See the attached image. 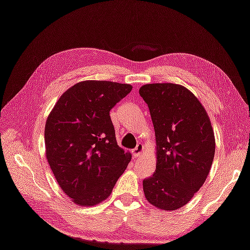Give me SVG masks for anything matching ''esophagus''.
<instances>
[{
  "label": "esophagus",
  "mask_w": 250,
  "mask_h": 250,
  "mask_svg": "<svg viewBox=\"0 0 250 250\" xmlns=\"http://www.w3.org/2000/svg\"><path fill=\"white\" fill-rule=\"evenodd\" d=\"M142 151H144V145L138 144L136 148L132 150V154H133L134 157H140Z\"/></svg>",
  "instance_id": "obj_1"
}]
</instances>
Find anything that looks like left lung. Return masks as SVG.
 I'll use <instances>...</instances> for the list:
<instances>
[{"instance_id":"obj_1","label":"left lung","mask_w":250,"mask_h":250,"mask_svg":"<svg viewBox=\"0 0 250 250\" xmlns=\"http://www.w3.org/2000/svg\"><path fill=\"white\" fill-rule=\"evenodd\" d=\"M156 134V171L144 180L148 203L177 210L187 205L210 171L215 133L204 105L186 86L175 83L142 85Z\"/></svg>"}]
</instances>
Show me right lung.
Returning a JSON list of instances; mask_svg holds the SVG:
<instances>
[{
  "instance_id": "add662e5",
  "label": "right lung",
  "mask_w": 250,
  "mask_h": 250,
  "mask_svg": "<svg viewBox=\"0 0 250 250\" xmlns=\"http://www.w3.org/2000/svg\"><path fill=\"white\" fill-rule=\"evenodd\" d=\"M132 86L86 80L65 91L45 122V154L59 186L79 206L108 198L131 160L117 144L110 110Z\"/></svg>"
}]
</instances>
